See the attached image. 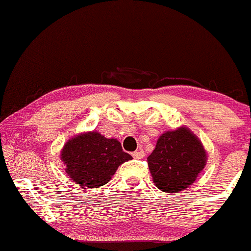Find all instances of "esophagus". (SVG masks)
<instances>
[{
  "label": "esophagus",
  "mask_w": 251,
  "mask_h": 251,
  "mask_svg": "<svg viewBox=\"0 0 251 251\" xmlns=\"http://www.w3.org/2000/svg\"><path fill=\"white\" fill-rule=\"evenodd\" d=\"M132 156L134 157V159H142V157L144 156V151L143 149H139V150H136V151L133 152Z\"/></svg>",
  "instance_id": "obj_1"
}]
</instances>
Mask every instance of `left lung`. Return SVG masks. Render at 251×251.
Masks as SVG:
<instances>
[{
  "label": "left lung",
  "instance_id": "8db88e82",
  "mask_svg": "<svg viewBox=\"0 0 251 251\" xmlns=\"http://www.w3.org/2000/svg\"><path fill=\"white\" fill-rule=\"evenodd\" d=\"M205 162L207 152L201 141L186 127L161 134L148 156L152 180L165 192L185 190L196 180Z\"/></svg>",
  "mask_w": 251,
  "mask_h": 251
}]
</instances>
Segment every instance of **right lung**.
<instances>
[{"label":"right lung","instance_id":"obj_1","mask_svg":"<svg viewBox=\"0 0 251 251\" xmlns=\"http://www.w3.org/2000/svg\"><path fill=\"white\" fill-rule=\"evenodd\" d=\"M132 159L120 142L92 131L71 138L63 147L61 160L66 173L85 188H100L112 179L118 167Z\"/></svg>","mask_w":251,"mask_h":251}]
</instances>
